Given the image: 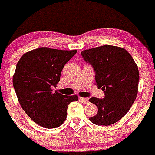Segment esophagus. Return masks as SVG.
Listing matches in <instances>:
<instances>
[{"label":"esophagus","mask_w":155,"mask_h":155,"mask_svg":"<svg viewBox=\"0 0 155 155\" xmlns=\"http://www.w3.org/2000/svg\"><path fill=\"white\" fill-rule=\"evenodd\" d=\"M80 100L82 102H84V103H87V102H89V99L87 98H80Z\"/></svg>","instance_id":"1"}]
</instances>
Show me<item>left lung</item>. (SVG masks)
<instances>
[{"label":"left lung","mask_w":155,"mask_h":155,"mask_svg":"<svg viewBox=\"0 0 155 155\" xmlns=\"http://www.w3.org/2000/svg\"><path fill=\"white\" fill-rule=\"evenodd\" d=\"M81 56L93 66L95 83L105 91L102 99H89L98 107V113L89 118L90 121L100 126L115 124L127 114L137 98V65L125 49L110 45L84 50Z\"/></svg>","instance_id":"8db88e82"}]
</instances>
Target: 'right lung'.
Wrapping results in <instances>:
<instances>
[{
	"label": "right lung",
	"instance_id": "add662e5",
	"mask_svg": "<svg viewBox=\"0 0 155 155\" xmlns=\"http://www.w3.org/2000/svg\"><path fill=\"white\" fill-rule=\"evenodd\" d=\"M77 53L39 47L23 54L13 75V86L23 110L32 121L45 128H57L67 119L68 105L78 96H66L52 87L57 86L61 71Z\"/></svg>",
	"mask_w": 155,
	"mask_h": 155
}]
</instances>
